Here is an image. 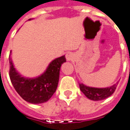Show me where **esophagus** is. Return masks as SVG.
<instances>
[{
    "label": "esophagus",
    "instance_id": "1",
    "mask_svg": "<svg viewBox=\"0 0 130 130\" xmlns=\"http://www.w3.org/2000/svg\"><path fill=\"white\" fill-rule=\"evenodd\" d=\"M65 57H66V59L68 61H71V60H72L74 59V54L72 53H71V52H68V53H66Z\"/></svg>",
    "mask_w": 130,
    "mask_h": 130
}]
</instances>
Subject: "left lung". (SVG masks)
<instances>
[{
  "label": "left lung",
  "instance_id": "1",
  "mask_svg": "<svg viewBox=\"0 0 130 130\" xmlns=\"http://www.w3.org/2000/svg\"><path fill=\"white\" fill-rule=\"evenodd\" d=\"M118 83L107 88H93L86 86L83 83H79V85L81 91L89 99L92 100H102L112 95L116 89Z\"/></svg>",
  "mask_w": 130,
  "mask_h": 130
}]
</instances>
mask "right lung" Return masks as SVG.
Segmentation results:
<instances>
[{
    "mask_svg": "<svg viewBox=\"0 0 130 130\" xmlns=\"http://www.w3.org/2000/svg\"><path fill=\"white\" fill-rule=\"evenodd\" d=\"M9 59V74L12 86L24 100L34 104L47 102L53 96L57 89L60 67L66 62L65 56L56 58L49 64L41 76L27 78L22 77L15 70L10 56Z\"/></svg>",
    "mask_w": 130,
    "mask_h": 130,
    "instance_id": "1",
    "label": "right lung"
}]
</instances>
